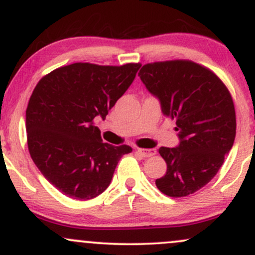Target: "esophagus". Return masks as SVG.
I'll use <instances>...</instances> for the list:
<instances>
[{
  "label": "esophagus",
  "mask_w": 255,
  "mask_h": 255,
  "mask_svg": "<svg viewBox=\"0 0 255 255\" xmlns=\"http://www.w3.org/2000/svg\"><path fill=\"white\" fill-rule=\"evenodd\" d=\"M136 152L140 154V156L147 158V157L154 156L157 151L154 150V148H136Z\"/></svg>",
  "instance_id": "obj_1"
}]
</instances>
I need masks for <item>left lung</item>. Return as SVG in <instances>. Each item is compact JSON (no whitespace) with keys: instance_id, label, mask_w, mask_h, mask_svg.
Listing matches in <instances>:
<instances>
[{"instance_id":"8db88e82","label":"left lung","mask_w":255,"mask_h":255,"mask_svg":"<svg viewBox=\"0 0 255 255\" xmlns=\"http://www.w3.org/2000/svg\"><path fill=\"white\" fill-rule=\"evenodd\" d=\"M140 80L159 101L164 116L176 120L178 145L158 152L168 165L156 186L168 197L193 194L216 176L234 145L235 108L225 85L192 61L148 63Z\"/></svg>"}]
</instances>
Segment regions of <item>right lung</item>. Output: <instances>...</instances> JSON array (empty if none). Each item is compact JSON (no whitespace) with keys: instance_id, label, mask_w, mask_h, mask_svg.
Instances as JSON below:
<instances>
[{"instance_id":"1","label":"right lung","mask_w":255,"mask_h":255,"mask_svg":"<svg viewBox=\"0 0 255 255\" xmlns=\"http://www.w3.org/2000/svg\"><path fill=\"white\" fill-rule=\"evenodd\" d=\"M140 67L73 63L34 87L26 109L28 151L43 176L67 197H98L109 187L120 158L131 151L103 142L93 122L105 119Z\"/></svg>"}]
</instances>
